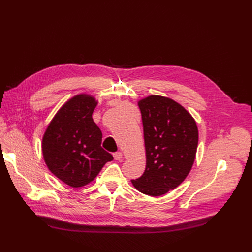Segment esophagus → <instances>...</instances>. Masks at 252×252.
Masks as SVG:
<instances>
[{"label":"esophagus","instance_id":"obj_1","mask_svg":"<svg viewBox=\"0 0 252 252\" xmlns=\"http://www.w3.org/2000/svg\"><path fill=\"white\" fill-rule=\"evenodd\" d=\"M113 157H114L115 160H121L123 158V153L121 151H117V152L113 153Z\"/></svg>","mask_w":252,"mask_h":252}]
</instances>
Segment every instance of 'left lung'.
<instances>
[{"instance_id":"obj_1","label":"left lung","mask_w":252,"mask_h":252,"mask_svg":"<svg viewBox=\"0 0 252 252\" xmlns=\"http://www.w3.org/2000/svg\"><path fill=\"white\" fill-rule=\"evenodd\" d=\"M143 122L146 168L131 180L143 194L161 196L186 179L195 160L198 128L182 105L152 95L138 103Z\"/></svg>"}]
</instances>
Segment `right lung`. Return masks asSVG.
I'll use <instances>...</instances> for the list:
<instances>
[{
    "label": "right lung",
    "mask_w": 252,
    "mask_h": 252,
    "mask_svg": "<svg viewBox=\"0 0 252 252\" xmlns=\"http://www.w3.org/2000/svg\"><path fill=\"white\" fill-rule=\"evenodd\" d=\"M97 101L81 94L66 102L49 124L43 138L45 162L68 186L83 187L113 156L101 147L102 131L93 121Z\"/></svg>",
    "instance_id": "right-lung-1"
}]
</instances>
